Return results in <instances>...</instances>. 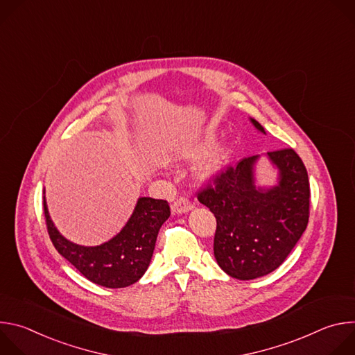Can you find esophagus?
I'll return each instance as SVG.
<instances>
[{"label":"esophagus","instance_id":"obj_1","mask_svg":"<svg viewBox=\"0 0 355 355\" xmlns=\"http://www.w3.org/2000/svg\"><path fill=\"white\" fill-rule=\"evenodd\" d=\"M192 208H193V205H192V202L188 198L180 196L178 199H175V202H174L173 207H171V211H173V214L180 215V214H185V212L191 211Z\"/></svg>","mask_w":355,"mask_h":355}]
</instances>
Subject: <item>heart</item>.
Returning a JSON list of instances; mask_svg holds the SVG:
<instances>
[{
  "instance_id": "b5f03b06",
  "label": "heart",
  "mask_w": 355,
  "mask_h": 355,
  "mask_svg": "<svg viewBox=\"0 0 355 355\" xmlns=\"http://www.w3.org/2000/svg\"><path fill=\"white\" fill-rule=\"evenodd\" d=\"M215 144V136L209 135L207 136V139L204 141H200L199 144H196L192 150L188 151V157L192 160H198L200 157H204L208 151L214 147ZM229 162V150L222 147L215 150L214 153L209 156V159L204 163V166L200 167L198 175L200 180H212L215 178L222 170L223 167L227 164Z\"/></svg>"
}]
</instances>
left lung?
<instances>
[{
	"label": "left lung",
	"mask_w": 355,
	"mask_h": 355,
	"mask_svg": "<svg viewBox=\"0 0 355 355\" xmlns=\"http://www.w3.org/2000/svg\"><path fill=\"white\" fill-rule=\"evenodd\" d=\"M260 132L264 128L251 119ZM279 170L278 185H254L257 156L226 166L196 196L216 218L214 254L230 277L247 281L277 270L309 222L311 187L305 164L291 147L268 151Z\"/></svg>",
	"instance_id": "1"
}]
</instances>
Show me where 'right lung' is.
I'll return each instance as SVG.
<instances>
[{
  "label": "right lung",
  "mask_w": 355,
  "mask_h": 355,
  "mask_svg": "<svg viewBox=\"0 0 355 355\" xmlns=\"http://www.w3.org/2000/svg\"><path fill=\"white\" fill-rule=\"evenodd\" d=\"M43 211L49 237L56 250L87 279L105 288H125L141 278L153 256L159 230L171 214L164 199L139 198L121 233L101 245L84 247L58 232L50 220L46 200Z\"/></svg>",
  "instance_id": "obj_1"
}]
</instances>
